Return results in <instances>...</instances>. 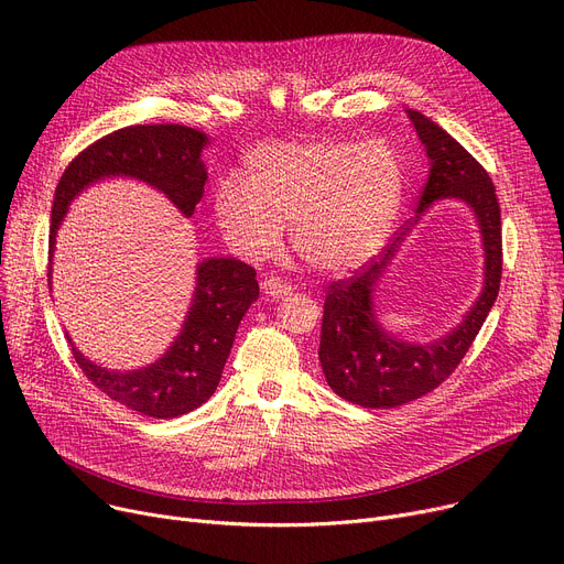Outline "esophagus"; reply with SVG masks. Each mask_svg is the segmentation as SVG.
Wrapping results in <instances>:
<instances>
[{
    "label": "esophagus",
    "instance_id": "34e87169",
    "mask_svg": "<svg viewBox=\"0 0 564 564\" xmlns=\"http://www.w3.org/2000/svg\"><path fill=\"white\" fill-rule=\"evenodd\" d=\"M260 288H262V292L267 294V297H272V300H283V297H288V294L292 292V285L281 281V279H276V276L264 279L260 283Z\"/></svg>",
    "mask_w": 564,
    "mask_h": 564
}]
</instances>
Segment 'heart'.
Instances as JSON below:
<instances>
[{"mask_svg": "<svg viewBox=\"0 0 564 564\" xmlns=\"http://www.w3.org/2000/svg\"><path fill=\"white\" fill-rule=\"evenodd\" d=\"M402 200V164L381 141H272L219 181L213 210L228 247L249 262L290 240L313 270H359L387 242Z\"/></svg>", "mask_w": 564, "mask_h": 564, "instance_id": "heart-1", "label": "heart"}]
</instances>
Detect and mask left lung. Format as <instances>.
<instances>
[{"label":"left lung","mask_w":564,"mask_h":564,"mask_svg":"<svg viewBox=\"0 0 564 564\" xmlns=\"http://www.w3.org/2000/svg\"><path fill=\"white\" fill-rule=\"evenodd\" d=\"M411 126L425 145L430 175L421 192L415 225L436 199H462L477 215L486 251V283L481 297L448 335L430 344H409L391 335L376 317L373 290L399 250L404 228L379 260L347 281L329 285L322 315L319 364L327 383L343 400L366 409H391L419 400L446 381L498 297L502 274L500 205L489 173L466 148L432 118L406 109Z\"/></svg>","instance_id":"left-lung-1"}]
</instances>
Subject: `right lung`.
Returning a JSON list of instances; mask_svg holds the SVG:
<instances>
[{
  "mask_svg": "<svg viewBox=\"0 0 564 564\" xmlns=\"http://www.w3.org/2000/svg\"><path fill=\"white\" fill-rule=\"evenodd\" d=\"M210 143L205 132L185 126H130L82 151L54 189L50 262L68 205L105 177H134L162 192L185 217L203 198L207 171L200 160ZM52 288V270L47 274ZM258 300L256 270L235 258H205L196 264V288L183 329L162 357L137 370H109L88 361L75 347L82 372L111 400L151 419H175L198 409L217 391L237 327Z\"/></svg>",
  "mask_w": 564,
  "mask_h": 564,
  "instance_id": "obj_1",
  "label": "right lung"
}]
</instances>
